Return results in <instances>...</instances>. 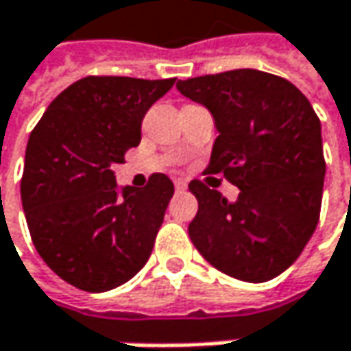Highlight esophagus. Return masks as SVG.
<instances>
[{"label": "esophagus", "mask_w": 351, "mask_h": 351, "mask_svg": "<svg viewBox=\"0 0 351 351\" xmlns=\"http://www.w3.org/2000/svg\"><path fill=\"white\" fill-rule=\"evenodd\" d=\"M173 185H176V191H185L187 189V184H185L184 180H176Z\"/></svg>", "instance_id": "34e87169"}]
</instances>
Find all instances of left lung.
<instances>
[{
  "label": "left lung",
  "mask_w": 351,
  "mask_h": 351,
  "mask_svg": "<svg viewBox=\"0 0 351 351\" xmlns=\"http://www.w3.org/2000/svg\"><path fill=\"white\" fill-rule=\"evenodd\" d=\"M219 132L209 173L241 189L227 202L193 180L199 209L189 223L195 249L217 271L265 282L300 256L314 233L324 189L322 126L308 98L287 79L256 69L178 80Z\"/></svg>",
  "instance_id": "1"
}]
</instances>
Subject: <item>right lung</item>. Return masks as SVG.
<instances>
[{
    "label": "right lung",
    "mask_w": 351,
    "mask_h": 351,
    "mask_svg": "<svg viewBox=\"0 0 351 351\" xmlns=\"http://www.w3.org/2000/svg\"><path fill=\"white\" fill-rule=\"evenodd\" d=\"M176 79L84 77L55 98L25 149L21 203L37 253L86 292L128 282L152 254L173 184L118 187L112 171L142 140L149 106Z\"/></svg>",
    "instance_id": "1"
}]
</instances>
